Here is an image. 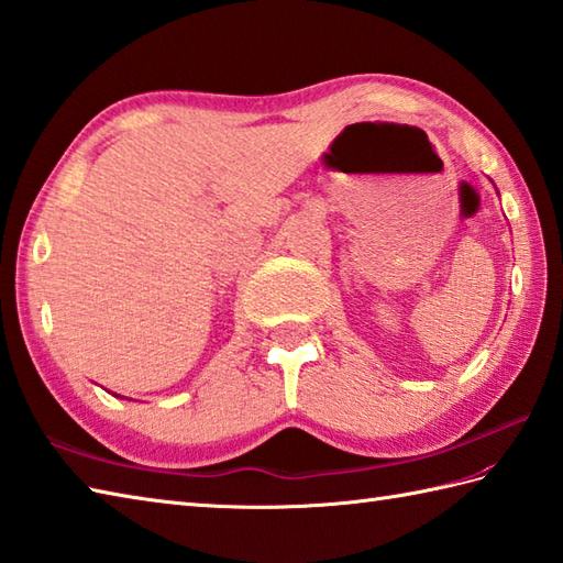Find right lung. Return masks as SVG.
Wrapping results in <instances>:
<instances>
[{
    "label": "right lung",
    "instance_id": "obj_1",
    "mask_svg": "<svg viewBox=\"0 0 563 563\" xmlns=\"http://www.w3.org/2000/svg\"><path fill=\"white\" fill-rule=\"evenodd\" d=\"M113 397H115V394H113ZM121 399H125V397H121Z\"/></svg>",
    "mask_w": 563,
    "mask_h": 563
}]
</instances>
